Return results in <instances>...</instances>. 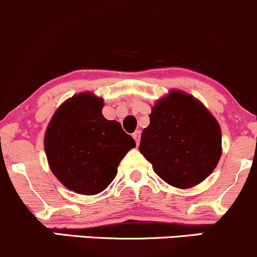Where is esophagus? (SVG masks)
I'll use <instances>...</instances> for the list:
<instances>
[{
    "instance_id": "1",
    "label": "esophagus",
    "mask_w": 257,
    "mask_h": 257,
    "mask_svg": "<svg viewBox=\"0 0 257 257\" xmlns=\"http://www.w3.org/2000/svg\"><path fill=\"white\" fill-rule=\"evenodd\" d=\"M133 138L135 139V143H137V145H139V143H140V131L135 132V133L133 134Z\"/></svg>"
}]
</instances>
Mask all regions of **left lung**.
I'll use <instances>...</instances> for the list:
<instances>
[{"mask_svg": "<svg viewBox=\"0 0 257 257\" xmlns=\"http://www.w3.org/2000/svg\"><path fill=\"white\" fill-rule=\"evenodd\" d=\"M139 151L155 173L172 187H195L218 165L221 126L193 95L171 90L152 107Z\"/></svg>", "mask_w": 257, "mask_h": 257, "instance_id": "left-lung-1", "label": "left lung"}]
</instances>
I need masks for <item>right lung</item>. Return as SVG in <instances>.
Segmentation results:
<instances>
[{
  "mask_svg": "<svg viewBox=\"0 0 257 257\" xmlns=\"http://www.w3.org/2000/svg\"><path fill=\"white\" fill-rule=\"evenodd\" d=\"M103 98L80 92L64 101L45 132L47 162L62 184L81 195H96L111 184L135 140L119 122L103 117Z\"/></svg>",
  "mask_w": 257,
  "mask_h": 257,
  "instance_id": "1",
  "label": "right lung"
}]
</instances>
